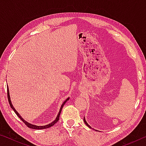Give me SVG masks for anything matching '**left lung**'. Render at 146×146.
<instances>
[{
	"mask_svg": "<svg viewBox=\"0 0 146 146\" xmlns=\"http://www.w3.org/2000/svg\"><path fill=\"white\" fill-rule=\"evenodd\" d=\"M84 122H85V123H86V125H87V126L88 127H90V128H91V129H92V127H91V126H90V125H89L88 124V123H87V122H86V119H85V118H84ZM96 131H97V130H96Z\"/></svg>",
	"mask_w": 146,
	"mask_h": 146,
	"instance_id": "8db88e82",
	"label": "left lung"
}]
</instances>
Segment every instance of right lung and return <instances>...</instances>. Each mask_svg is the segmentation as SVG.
<instances>
[{"mask_svg":"<svg viewBox=\"0 0 146 146\" xmlns=\"http://www.w3.org/2000/svg\"><path fill=\"white\" fill-rule=\"evenodd\" d=\"M7 90H8V98L9 104V105H10L11 108H12V110H13L14 111V112L16 113L17 115L18 116V117H19L20 119H21L22 121H23V122L24 123H25V124L27 125V126H28V127H29V128H31V129H46V128H49V127H51V126H53V125L54 124H55V123H56V122H57L58 121V120H59V117H60V113H61L62 109L64 105L65 104L66 102H67V101H68L69 99H70V97L68 98L67 99H66V100L65 101H64V102L62 103V106H61L60 110H59V112H58V113L57 116H56V118H55V120H53L52 122L49 123V124H48V125H36L31 124V123H29V122H26V120H24V118H23V117H22L21 115H20V114H19V113L16 110H15V108L13 107V104H12V103H11V98H10V95H9V91L8 86V87H7Z\"/></svg>","mask_w":146,"mask_h":146,"instance_id":"add662e5","label":"right lung"}]
</instances>
